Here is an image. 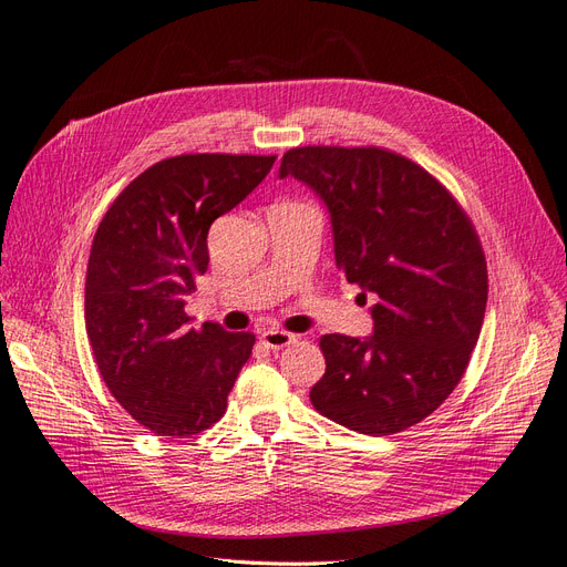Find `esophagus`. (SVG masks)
<instances>
[{
	"label": "esophagus",
	"mask_w": 567,
	"mask_h": 567,
	"mask_svg": "<svg viewBox=\"0 0 567 567\" xmlns=\"http://www.w3.org/2000/svg\"><path fill=\"white\" fill-rule=\"evenodd\" d=\"M261 341H264V346H268V349L280 351V349H285V346L295 343L297 334H289L285 330H268V332L261 334Z\"/></svg>",
	"instance_id": "esophagus-1"
}]
</instances>
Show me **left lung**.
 Wrapping results in <instances>:
<instances>
[{
    "instance_id": "8db88e82",
    "label": "left lung",
    "mask_w": 567,
    "mask_h": 567,
    "mask_svg": "<svg viewBox=\"0 0 567 567\" xmlns=\"http://www.w3.org/2000/svg\"><path fill=\"white\" fill-rule=\"evenodd\" d=\"M313 188L332 216L337 268L374 295V334H324L310 403L364 433L405 431L441 408L481 337L487 264L454 195L416 162L377 145H303L280 178Z\"/></svg>"
}]
</instances>
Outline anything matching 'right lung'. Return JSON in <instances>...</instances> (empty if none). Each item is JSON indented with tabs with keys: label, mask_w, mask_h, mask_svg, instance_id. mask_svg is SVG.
I'll use <instances>...</instances> for the list:
<instances>
[{
	"label": "right lung",
	"mask_w": 567,
	"mask_h": 567,
	"mask_svg": "<svg viewBox=\"0 0 567 567\" xmlns=\"http://www.w3.org/2000/svg\"><path fill=\"white\" fill-rule=\"evenodd\" d=\"M276 155L195 153L138 174L91 243L84 322L107 391L155 435L190 437L226 414L251 332L188 324L186 297L209 266L207 233L270 172Z\"/></svg>",
	"instance_id": "add662e5"
}]
</instances>
